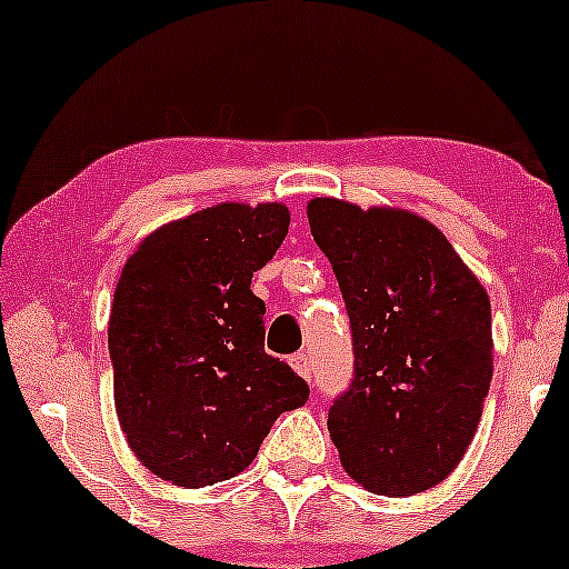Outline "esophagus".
Instances as JSON below:
<instances>
[{
	"mask_svg": "<svg viewBox=\"0 0 569 569\" xmlns=\"http://www.w3.org/2000/svg\"><path fill=\"white\" fill-rule=\"evenodd\" d=\"M290 365L295 368V372H298V376H302L306 380H313V365H310V357L306 352L292 355Z\"/></svg>",
	"mask_w": 569,
	"mask_h": 569,
	"instance_id": "1",
	"label": "esophagus"
}]
</instances>
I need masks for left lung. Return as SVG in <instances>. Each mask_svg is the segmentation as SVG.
<instances>
[{"label": "left lung", "instance_id": "obj_1", "mask_svg": "<svg viewBox=\"0 0 569 569\" xmlns=\"http://www.w3.org/2000/svg\"><path fill=\"white\" fill-rule=\"evenodd\" d=\"M308 222L352 331V380L329 409L341 466L370 492H425L456 469L485 409V287L417 214L323 197L308 204Z\"/></svg>", "mask_w": 569, "mask_h": 569}]
</instances>
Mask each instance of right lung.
<instances>
[{"instance_id":"obj_1","label":"right lung","mask_w":569,"mask_h":569,"mask_svg":"<svg viewBox=\"0 0 569 569\" xmlns=\"http://www.w3.org/2000/svg\"><path fill=\"white\" fill-rule=\"evenodd\" d=\"M287 228L282 204H217L123 263L108 329L116 415L154 477L189 489L236 477L308 401L306 380L263 349L267 306L251 290Z\"/></svg>"}]
</instances>
